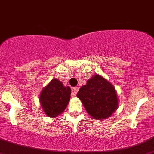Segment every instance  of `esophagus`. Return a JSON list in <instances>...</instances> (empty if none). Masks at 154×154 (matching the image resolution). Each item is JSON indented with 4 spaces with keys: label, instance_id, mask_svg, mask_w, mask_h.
Instances as JSON below:
<instances>
[{
    "label": "esophagus",
    "instance_id": "esophagus-1",
    "mask_svg": "<svg viewBox=\"0 0 154 154\" xmlns=\"http://www.w3.org/2000/svg\"><path fill=\"white\" fill-rule=\"evenodd\" d=\"M79 90V88L78 87H75L72 89V96H75L76 95V93Z\"/></svg>",
    "mask_w": 154,
    "mask_h": 154
}]
</instances>
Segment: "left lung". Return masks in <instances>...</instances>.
I'll return each instance as SVG.
<instances>
[{
	"label": "left lung",
	"mask_w": 154,
	"mask_h": 154,
	"mask_svg": "<svg viewBox=\"0 0 154 154\" xmlns=\"http://www.w3.org/2000/svg\"><path fill=\"white\" fill-rule=\"evenodd\" d=\"M77 97L82 101L89 115L95 119H104L118 108V97L110 82L99 75H95L81 87Z\"/></svg>",
	"instance_id": "1"
}]
</instances>
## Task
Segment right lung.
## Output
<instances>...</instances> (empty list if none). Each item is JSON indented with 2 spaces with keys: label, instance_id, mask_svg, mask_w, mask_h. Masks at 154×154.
I'll list each match as a JSON object with an SVG mask.
<instances>
[{
  "label": "right lung",
  "instance_id": "obj_1",
  "mask_svg": "<svg viewBox=\"0 0 154 154\" xmlns=\"http://www.w3.org/2000/svg\"><path fill=\"white\" fill-rule=\"evenodd\" d=\"M71 89L56 79H52L41 92L39 99L46 115L56 117L65 110L70 99Z\"/></svg>",
  "mask_w": 154,
  "mask_h": 154
}]
</instances>
